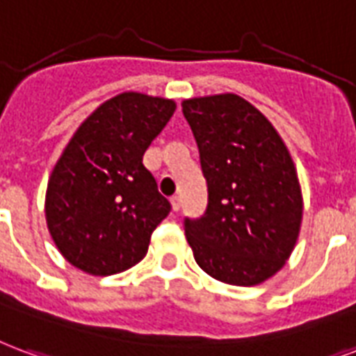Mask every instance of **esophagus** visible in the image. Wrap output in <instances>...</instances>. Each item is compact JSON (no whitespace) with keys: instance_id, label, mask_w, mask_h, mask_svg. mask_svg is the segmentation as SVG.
I'll return each instance as SVG.
<instances>
[{"instance_id":"34e87169","label":"esophagus","mask_w":356,"mask_h":356,"mask_svg":"<svg viewBox=\"0 0 356 356\" xmlns=\"http://www.w3.org/2000/svg\"><path fill=\"white\" fill-rule=\"evenodd\" d=\"M171 209H173L175 213L181 211V198H177V196H175V198H171Z\"/></svg>"}]
</instances>
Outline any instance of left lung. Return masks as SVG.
<instances>
[{"instance_id":"8db88e82","label":"left lung","mask_w":356,"mask_h":356,"mask_svg":"<svg viewBox=\"0 0 356 356\" xmlns=\"http://www.w3.org/2000/svg\"><path fill=\"white\" fill-rule=\"evenodd\" d=\"M207 181L202 217L185 218L194 259L228 285H259L291 257L302 222L296 170L270 120L236 94L183 102Z\"/></svg>"}]
</instances>
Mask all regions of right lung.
Listing matches in <instances>:
<instances>
[{
  "label": "right lung",
  "mask_w": 356,
  "mask_h": 356,
  "mask_svg": "<svg viewBox=\"0 0 356 356\" xmlns=\"http://www.w3.org/2000/svg\"><path fill=\"white\" fill-rule=\"evenodd\" d=\"M175 111L171 99L124 92L79 126L47 186V225L67 262L115 275L143 260L171 211L143 154Z\"/></svg>",
  "instance_id": "1"
}]
</instances>
